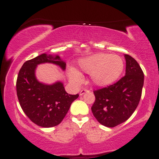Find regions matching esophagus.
I'll return each mask as SVG.
<instances>
[{
  "mask_svg": "<svg viewBox=\"0 0 159 159\" xmlns=\"http://www.w3.org/2000/svg\"><path fill=\"white\" fill-rule=\"evenodd\" d=\"M86 92H90V90H87V89H82V90H81V92H80V95H81V96H82V95L83 94H84Z\"/></svg>",
  "mask_w": 159,
  "mask_h": 159,
  "instance_id": "esophagus-1",
  "label": "esophagus"
}]
</instances>
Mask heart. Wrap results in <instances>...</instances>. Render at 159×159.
<instances>
[{
    "label": "heart",
    "mask_w": 159,
    "mask_h": 159,
    "mask_svg": "<svg viewBox=\"0 0 159 159\" xmlns=\"http://www.w3.org/2000/svg\"><path fill=\"white\" fill-rule=\"evenodd\" d=\"M79 66L84 72L90 74L91 80L97 86H107L118 80L124 69L122 57L116 54L98 53L82 59ZM69 78L74 82L81 81V75L75 69H71Z\"/></svg>",
    "instance_id": "heart-1"
}]
</instances>
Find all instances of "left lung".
<instances>
[{
    "label": "left lung",
    "mask_w": 159,
    "mask_h": 159,
    "mask_svg": "<svg viewBox=\"0 0 159 159\" xmlns=\"http://www.w3.org/2000/svg\"><path fill=\"white\" fill-rule=\"evenodd\" d=\"M125 75L114 84L94 90L92 110L99 123L115 127L132 116L141 98L144 75L132 57L125 54Z\"/></svg>",
    "instance_id": "1"
}]
</instances>
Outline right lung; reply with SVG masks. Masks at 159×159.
Listing matches in <instances>:
<instances>
[{
    "label": "right lung",
    "mask_w": 159,
    "mask_h": 159,
    "mask_svg": "<svg viewBox=\"0 0 159 159\" xmlns=\"http://www.w3.org/2000/svg\"><path fill=\"white\" fill-rule=\"evenodd\" d=\"M52 63L66 69V63L59 56L43 54L27 61L20 69L16 81L18 99L25 114L34 123L44 128L57 125L68 112L72 102L79 95L65 91L61 82L52 85L39 83L35 77L36 66Z\"/></svg>",
    "instance_id": "1"
}]
</instances>
